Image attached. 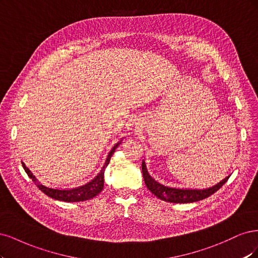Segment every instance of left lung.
Listing matches in <instances>:
<instances>
[{
    "label": "left lung",
    "instance_id": "obj_1",
    "mask_svg": "<svg viewBox=\"0 0 258 258\" xmlns=\"http://www.w3.org/2000/svg\"><path fill=\"white\" fill-rule=\"evenodd\" d=\"M141 169H143V174H144V179H145V183L149 190L152 194H154L157 198L162 199V201L168 202V203H173V204H186V203H194L202 201V199H205L207 197L211 196L213 193L217 192L218 189H220L223 184L228 180V177H226L224 180H222L220 183L217 185H214L210 188H206V189H183V188H173V187H168L165 186L159 182L155 181L150 174L148 173L147 167L145 162H143V165H141Z\"/></svg>",
    "mask_w": 258,
    "mask_h": 258
}]
</instances>
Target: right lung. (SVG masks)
I'll list each match as a JSON object with an SVG mask.
<instances>
[{"label": "right lung", "instance_id": "right-lung-1", "mask_svg": "<svg viewBox=\"0 0 258 258\" xmlns=\"http://www.w3.org/2000/svg\"><path fill=\"white\" fill-rule=\"evenodd\" d=\"M120 144H121V141L111 149V151L109 152V154H108V157H107V160L105 162V165H104V167L102 168L101 172H99L92 181L89 182L88 184L76 187V188L55 189V188H51V187H47L43 184H40V182H38L37 179L34 176H33L32 172L30 171V169L23 163H22V166H23V169L26 170V172L28 173V176L35 182L36 186L41 190V192L45 193L47 196L51 197L53 199H56V201L68 202V203L84 202V201H88V199L93 198L97 194L101 193V190L104 187V171H105V168L107 167V165L109 164L111 156L114 153V150L117 149V147Z\"/></svg>", "mask_w": 258, "mask_h": 258}]
</instances>
